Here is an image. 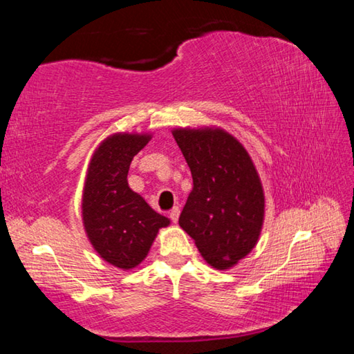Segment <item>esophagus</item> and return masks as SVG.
I'll return each instance as SVG.
<instances>
[{
    "label": "esophagus",
    "mask_w": 354,
    "mask_h": 354,
    "mask_svg": "<svg viewBox=\"0 0 354 354\" xmlns=\"http://www.w3.org/2000/svg\"><path fill=\"white\" fill-rule=\"evenodd\" d=\"M169 215H170V220L173 221V223H178V218H179V207H173Z\"/></svg>",
    "instance_id": "34e87169"
}]
</instances>
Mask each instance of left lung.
I'll return each instance as SVG.
<instances>
[{"label": "left lung", "mask_w": 354, "mask_h": 354, "mask_svg": "<svg viewBox=\"0 0 354 354\" xmlns=\"http://www.w3.org/2000/svg\"><path fill=\"white\" fill-rule=\"evenodd\" d=\"M187 162L194 189L179 226L217 270L243 259L259 239L266 196L250 154L220 128L171 131Z\"/></svg>", "instance_id": "left-lung-1"}]
</instances>
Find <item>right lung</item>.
Wrapping results in <instances>:
<instances>
[{
    "instance_id": "obj_1",
    "label": "right lung",
    "mask_w": 354,
    "mask_h": 354,
    "mask_svg": "<svg viewBox=\"0 0 354 354\" xmlns=\"http://www.w3.org/2000/svg\"><path fill=\"white\" fill-rule=\"evenodd\" d=\"M151 134H112L95 149L82 192V223L97 253L129 270L145 259L160 227L170 220L149 207L128 185L134 156Z\"/></svg>"
}]
</instances>
